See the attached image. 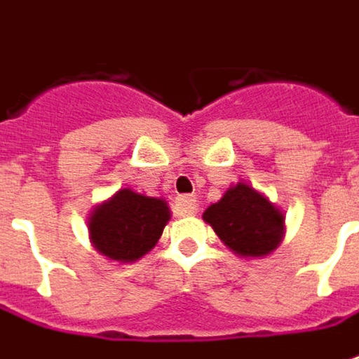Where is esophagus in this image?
Instances as JSON below:
<instances>
[{"label": "esophagus", "mask_w": 359, "mask_h": 359, "mask_svg": "<svg viewBox=\"0 0 359 359\" xmlns=\"http://www.w3.org/2000/svg\"><path fill=\"white\" fill-rule=\"evenodd\" d=\"M175 212L180 215H194L198 212V200L194 196H180L175 200Z\"/></svg>", "instance_id": "1"}]
</instances>
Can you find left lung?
<instances>
[{"label": "left lung", "instance_id": "left-lung-1", "mask_svg": "<svg viewBox=\"0 0 359 359\" xmlns=\"http://www.w3.org/2000/svg\"><path fill=\"white\" fill-rule=\"evenodd\" d=\"M217 238L245 259H259L278 250L285 236V215L254 186L240 180L203 212Z\"/></svg>", "mask_w": 359, "mask_h": 359}]
</instances>
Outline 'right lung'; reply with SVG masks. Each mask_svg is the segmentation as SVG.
Returning a JSON list of instances; mask_svg holds the SVG:
<instances>
[{
  "label": "right lung",
  "mask_w": 359,
  "mask_h": 359,
  "mask_svg": "<svg viewBox=\"0 0 359 359\" xmlns=\"http://www.w3.org/2000/svg\"><path fill=\"white\" fill-rule=\"evenodd\" d=\"M170 217L172 212L163 198L123 187L93 208L88 217L90 240L107 259L131 264L154 250Z\"/></svg>",
  "instance_id": "1"
}]
</instances>
